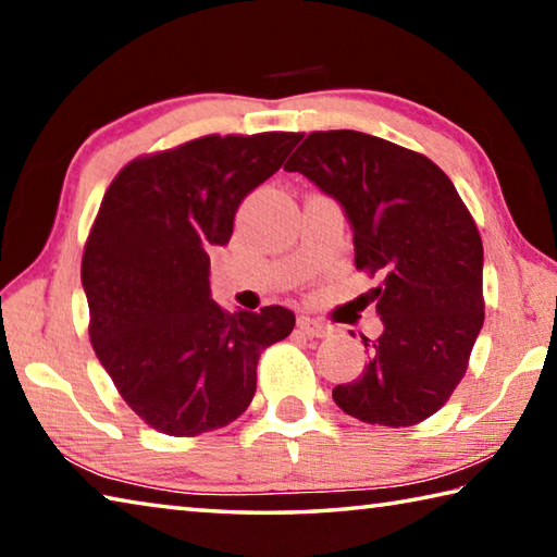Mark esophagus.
I'll return each mask as SVG.
<instances>
[{"mask_svg":"<svg viewBox=\"0 0 557 557\" xmlns=\"http://www.w3.org/2000/svg\"><path fill=\"white\" fill-rule=\"evenodd\" d=\"M297 326L301 329V334H307L312 338H322V336L332 332V329H329L324 322H317V319H312V317H299Z\"/></svg>","mask_w":557,"mask_h":557,"instance_id":"1","label":"esophagus"}]
</instances>
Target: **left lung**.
Segmentation results:
<instances>
[{"instance_id": "obj_1", "label": "left lung", "mask_w": 557, "mask_h": 557, "mask_svg": "<svg viewBox=\"0 0 557 557\" xmlns=\"http://www.w3.org/2000/svg\"><path fill=\"white\" fill-rule=\"evenodd\" d=\"M342 206L356 268L383 334L334 403L385 428L418 425L449 400L484 324V248L455 184L425 154L356 129L312 132L285 164Z\"/></svg>"}]
</instances>
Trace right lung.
<instances>
[{"instance_id": "obj_1", "label": "right lung", "mask_w": 557, "mask_h": 557, "mask_svg": "<svg viewBox=\"0 0 557 557\" xmlns=\"http://www.w3.org/2000/svg\"><path fill=\"white\" fill-rule=\"evenodd\" d=\"M299 139H191L129 162L102 196L81 265L90 344L122 400L157 432L194 437L228 425L256 395L260 354L295 329L285 307L231 314L215 305L209 252L228 245L240 201Z\"/></svg>"}]
</instances>
